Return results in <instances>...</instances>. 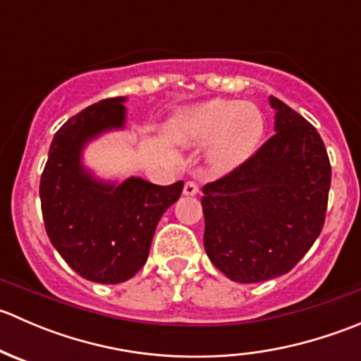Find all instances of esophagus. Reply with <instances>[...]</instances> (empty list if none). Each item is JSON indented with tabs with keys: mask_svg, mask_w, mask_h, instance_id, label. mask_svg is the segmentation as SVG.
Wrapping results in <instances>:
<instances>
[{
	"mask_svg": "<svg viewBox=\"0 0 361 361\" xmlns=\"http://www.w3.org/2000/svg\"><path fill=\"white\" fill-rule=\"evenodd\" d=\"M199 194V185L195 181H187L183 187V195L187 197H194V195Z\"/></svg>",
	"mask_w": 361,
	"mask_h": 361,
	"instance_id": "obj_1",
	"label": "esophagus"
}]
</instances>
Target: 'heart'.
Returning <instances> with one entry per match:
<instances>
[{
    "instance_id": "1",
    "label": "heart",
    "mask_w": 361,
    "mask_h": 361,
    "mask_svg": "<svg viewBox=\"0 0 361 361\" xmlns=\"http://www.w3.org/2000/svg\"><path fill=\"white\" fill-rule=\"evenodd\" d=\"M264 129V116L255 104L211 99L173 113L164 133L180 147L207 145V167L224 174L238 169L255 154Z\"/></svg>"
}]
</instances>
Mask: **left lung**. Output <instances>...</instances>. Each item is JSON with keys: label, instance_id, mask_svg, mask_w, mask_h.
<instances>
[{"label": "left lung", "instance_id": "8db88e82", "mask_svg": "<svg viewBox=\"0 0 361 361\" xmlns=\"http://www.w3.org/2000/svg\"><path fill=\"white\" fill-rule=\"evenodd\" d=\"M276 134L253 157L202 188L204 250L235 283L286 274L323 228L332 169L318 130L269 96Z\"/></svg>", "mask_w": 361, "mask_h": 361}]
</instances>
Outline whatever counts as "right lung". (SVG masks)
I'll list each match as a JSON object with an SVG mask.
<instances>
[{"mask_svg": "<svg viewBox=\"0 0 361 361\" xmlns=\"http://www.w3.org/2000/svg\"><path fill=\"white\" fill-rule=\"evenodd\" d=\"M127 97L103 99L68 120L54 136L39 181L47 234L64 262L82 278L116 285L133 278L150 253L167 207L183 181L159 187L140 176H97L85 164L87 147L126 129Z\"/></svg>", "mask_w": 361, "mask_h": 361, "instance_id": "add662e5", "label": "right lung"}]
</instances>
